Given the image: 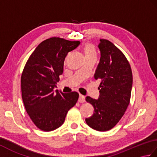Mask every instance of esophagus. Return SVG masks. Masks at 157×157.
<instances>
[{
    "mask_svg": "<svg viewBox=\"0 0 157 157\" xmlns=\"http://www.w3.org/2000/svg\"><path fill=\"white\" fill-rule=\"evenodd\" d=\"M78 101H79V102H85V97H84V96H83V95H82V94H79Z\"/></svg>",
    "mask_w": 157,
    "mask_h": 157,
    "instance_id": "1",
    "label": "esophagus"
}]
</instances>
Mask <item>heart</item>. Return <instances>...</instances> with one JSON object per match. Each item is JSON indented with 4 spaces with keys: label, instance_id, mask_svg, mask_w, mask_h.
Wrapping results in <instances>:
<instances>
[{
    "label": "heart",
    "instance_id": "obj_1",
    "mask_svg": "<svg viewBox=\"0 0 157 157\" xmlns=\"http://www.w3.org/2000/svg\"><path fill=\"white\" fill-rule=\"evenodd\" d=\"M85 57H90V56H96V52L94 46L91 44H86L84 48Z\"/></svg>",
    "mask_w": 157,
    "mask_h": 157
}]
</instances>
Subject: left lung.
I'll list each match as a JSON object with an SVG mask.
<instances>
[{"label": "left lung", "mask_w": 157, "mask_h": 157, "mask_svg": "<svg viewBox=\"0 0 157 157\" xmlns=\"http://www.w3.org/2000/svg\"><path fill=\"white\" fill-rule=\"evenodd\" d=\"M98 47L101 58L94 79L101 82L98 99L86 96V101L94 106V114L86 119L91 128L100 132L112 129L129 104L132 88V72L125 55L112 42L100 40Z\"/></svg>", "instance_id": "8db88e82"}]
</instances>
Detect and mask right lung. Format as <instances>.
Masks as SVG:
<instances>
[{"label":"right lung","instance_id":"1","mask_svg":"<svg viewBox=\"0 0 157 157\" xmlns=\"http://www.w3.org/2000/svg\"><path fill=\"white\" fill-rule=\"evenodd\" d=\"M80 44L61 38L42 42L29 56L21 78L23 104L38 128L52 131L64 123L69 110L79 98L76 92L55 91L63 72L65 57Z\"/></svg>","mask_w":157,"mask_h":157}]
</instances>
